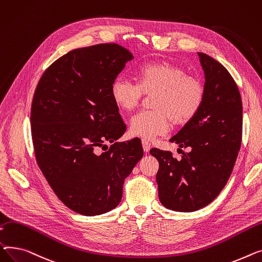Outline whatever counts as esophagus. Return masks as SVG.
Instances as JSON below:
<instances>
[{
	"label": "esophagus",
	"mask_w": 262,
	"mask_h": 262,
	"mask_svg": "<svg viewBox=\"0 0 262 262\" xmlns=\"http://www.w3.org/2000/svg\"><path fill=\"white\" fill-rule=\"evenodd\" d=\"M142 144H143V149H144V151H145V152H149L150 149H151L150 143H149L148 141H146V140H143V141H142Z\"/></svg>",
	"instance_id": "esophagus-1"
}]
</instances>
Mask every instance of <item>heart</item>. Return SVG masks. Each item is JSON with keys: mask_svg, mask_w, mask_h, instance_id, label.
Instances as JSON below:
<instances>
[{"mask_svg": "<svg viewBox=\"0 0 262 262\" xmlns=\"http://www.w3.org/2000/svg\"><path fill=\"white\" fill-rule=\"evenodd\" d=\"M138 83L119 76L111 85V97L119 109L132 111L145 95L152 96L155 109L136 114L130 120L131 134L152 140L167 133L170 120L174 126L189 122L202 106L205 91L194 77L168 61L142 66L137 71Z\"/></svg>", "mask_w": 262, "mask_h": 262, "instance_id": "b5f03b06", "label": "heart"}]
</instances>
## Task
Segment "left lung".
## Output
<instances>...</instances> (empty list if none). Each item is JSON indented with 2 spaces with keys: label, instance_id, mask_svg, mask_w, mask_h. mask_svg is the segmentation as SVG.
<instances>
[{
  "label": "left lung",
  "instance_id": "8db88e82",
  "mask_svg": "<svg viewBox=\"0 0 262 262\" xmlns=\"http://www.w3.org/2000/svg\"><path fill=\"white\" fill-rule=\"evenodd\" d=\"M198 55L205 75L202 106L169 140L188 152L177 160L169 151L150 150L160 165L161 203L183 212L195 211L218 196L233 171L242 137V101L235 80L217 60Z\"/></svg>",
  "mask_w": 262,
  "mask_h": 262
}]
</instances>
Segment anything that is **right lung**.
Returning a JSON list of instances; mask_svg holds the SVG:
<instances>
[{
	"label": "right lung",
	"mask_w": 262,
	"mask_h": 262,
	"mask_svg": "<svg viewBox=\"0 0 262 262\" xmlns=\"http://www.w3.org/2000/svg\"><path fill=\"white\" fill-rule=\"evenodd\" d=\"M133 55L115 43L77 49L50 66L35 91L30 124L37 163L70 209L98 216L115 208L125 179L143 156L126 131L111 85ZM104 141L111 149L98 155Z\"/></svg>",
	"instance_id": "obj_1"
}]
</instances>
